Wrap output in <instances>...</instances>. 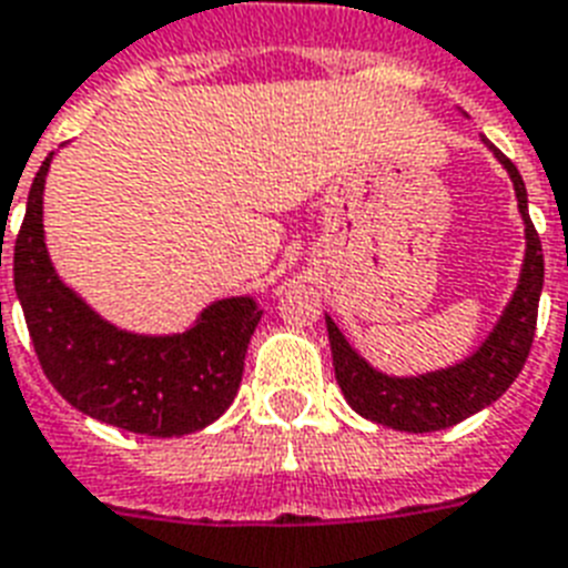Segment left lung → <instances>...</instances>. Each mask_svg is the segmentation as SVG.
<instances>
[{"mask_svg": "<svg viewBox=\"0 0 568 568\" xmlns=\"http://www.w3.org/2000/svg\"><path fill=\"white\" fill-rule=\"evenodd\" d=\"M487 148L494 150L496 159L508 168L510 180H514L519 211L526 220L528 250L517 293L485 345L470 359L444 368V372L420 374V377H386V374L374 372L372 365L345 342L339 327L327 318L336 383L354 412L374 424L403 429V433H435V429L456 426L458 420L470 418L499 400L526 365L534 331H537V307H540L542 243L528 217L526 182L519 176L517 165L490 142Z\"/></svg>", "mask_w": 568, "mask_h": 568, "instance_id": "left-lung-1", "label": "left lung"}]
</instances>
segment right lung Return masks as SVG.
<instances>
[{
  "label": "right lung",
  "mask_w": 568,
  "mask_h": 568,
  "mask_svg": "<svg viewBox=\"0 0 568 568\" xmlns=\"http://www.w3.org/2000/svg\"><path fill=\"white\" fill-rule=\"evenodd\" d=\"M49 162L37 171L13 243V284L42 372L74 409L126 433L171 438L203 429L237 395L261 311L252 298H223L176 336H135L106 325L63 287L42 243Z\"/></svg>",
  "instance_id": "right-lung-1"
}]
</instances>
